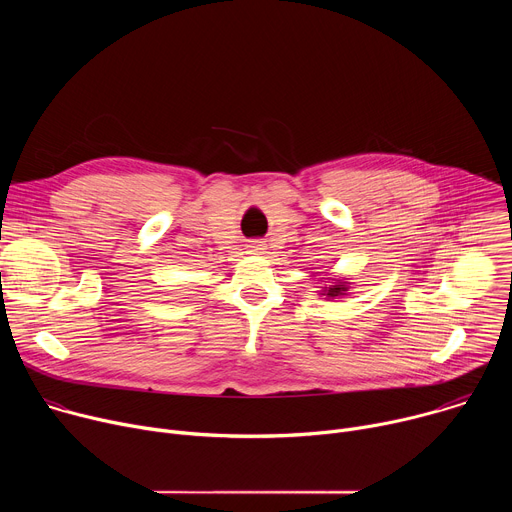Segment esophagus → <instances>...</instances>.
Masks as SVG:
<instances>
[{
    "label": "esophagus",
    "mask_w": 512,
    "mask_h": 512,
    "mask_svg": "<svg viewBox=\"0 0 512 512\" xmlns=\"http://www.w3.org/2000/svg\"><path fill=\"white\" fill-rule=\"evenodd\" d=\"M251 251H261V245H259V243H255V245H251Z\"/></svg>",
    "instance_id": "obj_1"
}]
</instances>
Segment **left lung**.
Listing matches in <instances>:
<instances>
[{
	"mask_svg": "<svg viewBox=\"0 0 512 512\" xmlns=\"http://www.w3.org/2000/svg\"><path fill=\"white\" fill-rule=\"evenodd\" d=\"M346 289H348V287H344L342 283H338V285H332V287H328V291H326V296H328V298H336V296H342Z\"/></svg>",
	"mask_w": 512,
	"mask_h": 512,
	"instance_id": "obj_1",
	"label": "left lung"
}]
</instances>
